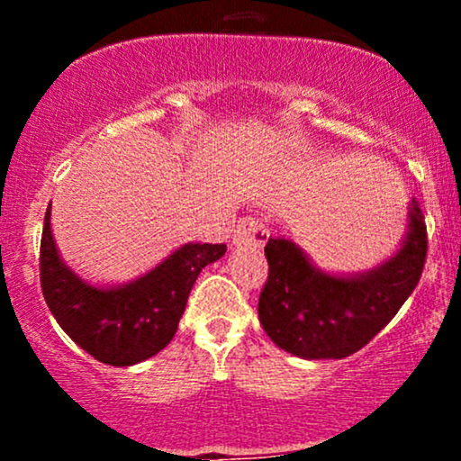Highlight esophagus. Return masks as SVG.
<instances>
[{
  "mask_svg": "<svg viewBox=\"0 0 461 461\" xmlns=\"http://www.w3.org/2000/svg\"><path fill=\"white\" fill-rule=\"evenodd\" d=\"M267 240L268 225L262 219H242L231 234V245L234 247H262Z\"/></svg>",
  "mask_w": 461,
  "mask_h": 461,
  "instance_id": "esophagus-1",
  "label": "esophagus"
}]
</instances>
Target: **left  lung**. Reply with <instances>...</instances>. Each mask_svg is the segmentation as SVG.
<instances>
[{
  "label": "left lung",
  "mask_w": 461,
  "mask_h": 461,
  "mask_svg": "<svg viewBox=\"0 0 461 461\" xmlns=\"http://www.w3.org/2000/svg\"><path fill=\"white\" fill-rule=\"evenodd\" d=\"M268 279L258 301L267 336L303 359H342L368 345L414 293L427 227L411 199L407 231L388 260L362 273H327L290 238H268Z\"/></svg>",
  "instance_id": "8db88e82"
}]
</instances>
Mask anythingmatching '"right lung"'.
I'll use <instances>...</instances> for the list:
<instances>
[{
  "label": "right lung",
  "mask_w": 461,
  "mask_h": 461,
  "mask_svg": "<svg viewBox=\"0 0 461 461\" xmlns=\"http://www.w3.org/2000/svg\"><path fill=\"white\" fill-rule=\"evenodd\" d=\"M225 251V245L186 242L131 282L91 284L62 260L51 234L50 203L41 240V285L58 325L77 347L108 366H134L173 340L199 273Z\"/></svg>",
  "instance_id": "right-lung-1"
}]
</instances>
